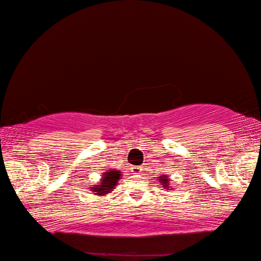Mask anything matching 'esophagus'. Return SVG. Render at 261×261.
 I'll list each match as a JSON object with an SVG mask.
<instances>
[{"instance_id": "obj_1", "label": "esophagus", "mask_w": 261, "mask_h": 261, "mask_svg": "<svg viewBox=\"0 0 261 261\" xmlns=\"http://www.w3.org/2000/svg\"><path fill=\"white\" fill-rule=\"evenodd\" d=\"M141 170H142V168L139 167V166H132V167H131V171L134 174H139Z\"/></svg>"}]
</instances>
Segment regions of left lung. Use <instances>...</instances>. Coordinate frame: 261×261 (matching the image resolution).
<instances>
[{
	"label": "left lung",
	"mask_w": 261,
	"mask_h": 261,
	"mask_svg": "<svg viewBox=\"0 0 261 261\" xmlns=\"http://www.w3.org/2000/svg\"><path fill=\"white\" fill-rule=\"evenodd\" d=\"M159 180H160V182H162L164 187H167V188H169V190H170V187L168 186V181H170V180L167 178V176L162 175V177H160Z\"/></svg>",
	"instance_id": "8db88e82"
}]
</instances>
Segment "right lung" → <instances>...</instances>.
Instances as JSON below:
<instances>
[{
	"instance_id": "right-lung-1",
	"label": "right lung",
	"mask_w": 261,
	"mask_h": 261,
	"mask_svg": "<svg viewBox=\"0 0 261 261\" xmlns=\"http://www.w3.org/2000/svg\"><path fill=\"white\" fill-rule=\"evenodd\" d=\"M121 178V174L119 170H111L104 173L102 180L99 181L98 185H94L93 192H95L96 195H105L110 192H112L114 186L116 185V182L119 181Z\"/></svg>"
}]
</instances>
